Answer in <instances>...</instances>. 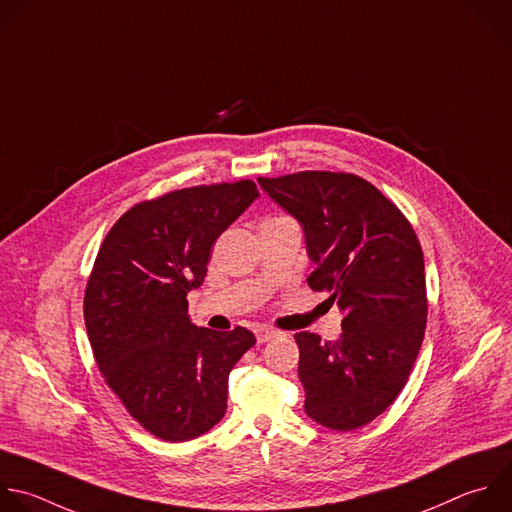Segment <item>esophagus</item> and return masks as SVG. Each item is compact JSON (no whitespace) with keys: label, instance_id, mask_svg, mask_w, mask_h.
Masks as SVG:
<instances>
[{"label":"esophagus","instance_id":"obj_1","mask_svg":"<svg viewBox=\"0 0 512 512\" xmlns=\"http://www.w3.org/2000/svg\"><path fill=\"white\" fill-rule=\"evenodd\" d=\"M255 335H257V342H259V344H267V342H271V339L279 337L281 331H279V329H273V327L261 325V327L255 329Z\"/></svg>","mask_w":512,"mask_h":512}]
</instances>
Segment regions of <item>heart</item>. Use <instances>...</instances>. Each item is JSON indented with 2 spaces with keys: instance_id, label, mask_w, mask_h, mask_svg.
Returning a JSON list of instances; mask_svg holds the SVG:
<instances>
[{
  "instance_id": "b5f03b06",
  "label": "heart",
  "mask_w": 512,
  "mask_h": 512,
  "mask_svg": "<svg viewBox=\"0 0 512 512\" xmlns=\"http://www.w3.org/2000/svg\"><path fill=\"white\" fill-rule=\"evenodd\" d=\"M277 219H285V217H277ZM269 221H275V219H269Z\"/></svg>"
}]
</instances>
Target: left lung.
Instances as JSON below:
<instances>
[{
	"instance_id": "left-lung-1",
	"label": "left lung",
	"mask_w": 512,
	"mask_h": 512,
	"mask_svg": "<svg viewBox=\"0 0 512 512\" xmlns=\"http://www.w3.org/2000/svg\"><path fill=\"white\" fill-rule=\"evenodd\" d=\"M259 185L303 227L317 265L309 287L327 291V303L344 313L335 342L295 333L305 414L339 432L362 428L398 398L422 346L428 299L420 241L362 177L305 170L261 177Z\"/></svg>"
}]
</instances>
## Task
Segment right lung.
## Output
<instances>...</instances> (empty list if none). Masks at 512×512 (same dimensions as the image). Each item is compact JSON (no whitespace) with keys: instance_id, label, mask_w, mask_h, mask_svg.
Masks as SVG:
<instances>
[{"instance_id":"obj_1","label":"right lung","mask_w":512,"mask_h":512,"mask_svg":"<svg viewBox=\"0 0 512 512\" xmlns=\"http://www.w3.org/2000/svg\"><path fill=\"white\" fill-rule=\"evenodd\" d=\"M259 197L253 181L166 193L126 211L96 255L84 321L110 390L166 442L209 432L227 412L233 366L255 346L245 327L213 331L189 317L217 237Z\"/></svg>"}]
</instances>
